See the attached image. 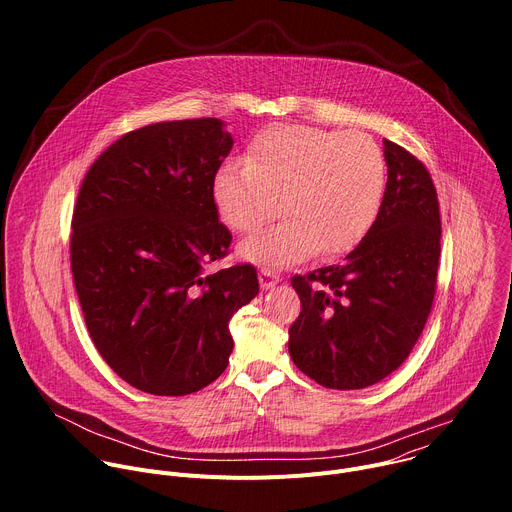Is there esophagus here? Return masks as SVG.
<instances>
[{
	"label": "esophagus",
	"mask_w": 512,
	"mask_h": 512,
	"mask_svg": "<svg viewBox=\"0 0 512 512\" xmlns=\"http://www.w3.org/2000/svg\"><path fill=\"white\" fill-rule=\"evenodd\" d=\"M277 281H279V275H277L275 271H271V269H261V271H259V283H261L263 289L275 287Z\"/></svg>",
	"instance_id": "esophagus-1"
}]
</instances>
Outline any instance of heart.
Here are the masks:
<instances>
[{"label":"heart","instance_id":"b5f03b06","mask_svg":"<svg viewBox=\"0 0 512 512\" xmlns=\"http://www.w3.org/2000/svg\"><path fill=\"white\" fill-rule=\"evenodd\" d=\"M387 188V162L379 143L360 131L312 125H273L249 145L245 162L216 170L212 198L223 221L253 235L241 255L265 267L298 263L320 249L324 257L352 251L373 229Z\"/></svg>","mask_w":512,"mask_h":512}]
</instances>
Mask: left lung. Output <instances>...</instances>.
<instances>
[{"mask_svg": "<svg viewBox=\"0 0 512 512\" xmlns=\"http://www.w3.org/2000/svg\"><path fill=\"white\" fill-rule=\"evenodd\" d=\"M387 188L369 235L344 259L291 277L302 312L289 356L326 389L371 387L397 371L421 336L440 267V202L411 152L383 139Z\"/></svg>", "mask_w": 512, "mask_h": 512, "instance_id": "left-lung-1", "label": "left lung"}]
</instances>
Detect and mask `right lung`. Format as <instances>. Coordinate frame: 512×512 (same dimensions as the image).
<instances>
[{
  "instance_id": "add662e5",
  "label": "right lung",
  "mask_w": 512,
  "mask_h": 512,
  "mask_svg": "<svg viewBox=\"0 0 512 512\" xmlns=\"http://www.w3.org/2000/svg\"><path fill=\"white\" fill-rule=\"evenodd\" d=\"M231 148L214 117L143 125L81 184L70 267L85 324L103 360L143 393L190 395L221 377L229 322L259 294L251 263L204 273L233 241L212 198Z\"/></svg>"
}]
</instances>
